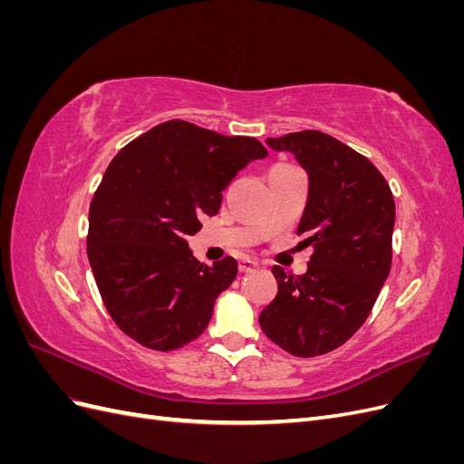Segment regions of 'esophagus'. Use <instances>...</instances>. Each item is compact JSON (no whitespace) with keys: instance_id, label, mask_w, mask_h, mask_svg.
<instances>
[{"instance_id":"34e87169","label":"esophagus","mask_w":464,"mask_h":464,"mask_svg":"<svg viewBox=\"0 0 464 464\" xmlns=\"http://www.w3.org/2000/svg\"><path fill=\"white\" fill-rule=\"evenodd\" d=\"M257 266L259 265L249 257H244V259H240V263H237V269H240V273H251V271H256Z\"/></svg>"}]
</instances>
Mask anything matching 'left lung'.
<instances>
[{"label":"left lung","mask_w":464,"mask_h":464,"mask_svg":"<svg viewBox=\"0 0 464 464\" xmlns=\"http://www.w3.org/2000/svg\"><path fill=\"white\" fill-rule=\"evenodd\" d=\"M266 145L292 152L310 176L298 236L314 254L302 276L273 266L278 292L259 325L288 354L314 358L343 346L368 319L391 271L395 199L363 154L327 133L305 130Z\"/></svg>","instance_id":"8db88e82"}]
</instances>
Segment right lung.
Listing matches in <instances>:
<instances>
[{"mask_svg": "<svg viewBox=\"0 0 464 464\" xmlns=\"http://www.w3.org/2000/svg\"><path fill=\"white\" fill-rule=\"evenodd\" d=\"M265 157L254 137L170 120L108 164L89 208L87 256L110 317L130 339L170 353L203 334L237 263H199L188 237L218 213L236 174Z\"/></svg>", "mask_w": 464, "mask_h": 464, "instance_id": "right-lung-1", "label": "right lung"}]
</instances>
